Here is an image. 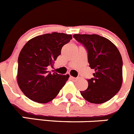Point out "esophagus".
Wrapping results in <instances>:
<instances>
[{
	"instance_id": "obj_1",
	"label": "esophagus",
	"mask_w": 134,
	"mask_h": 134,
	"mask_svg": "<svg viewBox=\"0 0 134 134\" xmlns=\"http://www.w3.org/2000/svg\"><path fill=\"white\" fill-rule=\"evenodd\" d=\"M70 78H71L72 80H77V79H78V78H75V77H72V76H71V77H70Z\"/></svg>"
}]
</instances>
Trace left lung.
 <instances>
[{
    "mask_svg": "<svg viewBox=\"0 0 134 134\" xmlns=\"http://www.w3.org/2000/svg\"><path fill=\"white\" fill-rule=\"evenodd\" d=\"M88 52L93 78L88 80V88L81 91L82 97L91 103L102 104L119 92L122 85V59L119 50L111 41L97 34H74Z\"/></svg>",
    "mask_w": 134,
    "mask_h": 134,
    "instance_id": "left-lung-1",
    "label": "left lung"
}]
</instances>
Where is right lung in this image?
<instances>
[{
  "instance_id": "right-lung-1",
  "label": "right lung",
  "mask_w": 134,
  "mask_h": 134,
  "mask_svg": "<svg viewBox=\"0 0 134 134\" xmlns=\"http://www.w3.org/2000/svg\"><path fill=\"white\" fill-rule=\"evenodd\" d=\"M72 36L53 32L30 40L18 57L17 82L24 95L34 102L47 103L54 99L65 85L69 75L47 71L61 54L62 47Z\"/></svg>"
}]
</instances>
